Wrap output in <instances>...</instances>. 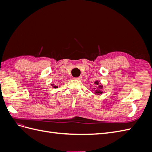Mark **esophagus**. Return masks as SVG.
Here are the masks:
<instances>
[{"mask_svg": "<svg viewBox=\"0 0 152 152\" xmlns=\"http://www.w3.org/2000/svg\"><path fill=\"white\" fill-rule=\"evenodd\" d=\"M75 79L78 80H82V77H76V78H75Z\"/></svg>", "mask_w": 152, "mask_h": 152, "instance_id": "esophagus-1", "label": "esophagus"}]
</instances>
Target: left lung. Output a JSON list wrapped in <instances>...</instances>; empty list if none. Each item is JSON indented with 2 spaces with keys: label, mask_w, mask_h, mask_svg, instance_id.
Returning <instances> with one entry per match:
<instances>
[{
  "label": "left lung",
  "mask_w": 152,
  "mask_h": 152,
  "mask_svg": "<svg viewBox=\"0 0 152 152\" xmlns=\"http://www.w3.org/2000/svg\"><path fill=\"white\" fill-rule=\"evenodd\" d=\"M99 81L98 80H96L94 82V86H96L94 88V94H97V95H100V94H102L103 93V91H102L103 89V86L101 85V83H99Z\"/></svg>",
  "instance_id": "1"
}]
</instances>
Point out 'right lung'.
Here are the masks:
<instances>
[{
    "label": "right lung",
    "instance_id": "add662e5",
    "mask_svg": "<svg viewBox=\"0 0 152 152\" xmlns=\"http://www.w3.org/2000/svg\"><path fill=\"white\" fill-rule=\"evenodd\" d=\"M51 86H53V87H54V88H58V86L56 85H54V84H51Z\"/></svg>",
    "mask_w": 152,
    "mask_h": 152
}]
</instances>
